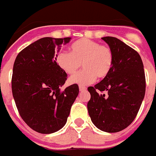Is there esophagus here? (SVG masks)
I'll use <instances>...</instances> for the list:
<instances>
[{
	"label": "esophagus",
	"mask_w": 156,
	"mask_h": 156,
	"mask_svg": "<svg viewBox=\"0 0 156 156\" xmlns=\"http://www.w3.org/2000/svg\"><path fill=\"white\" fill-rule=\"evenodd\" d=\"M79 88H80V91H81V92H83V91H86L87 90V87H84V86H80L79 87Z\"/></svg>",
	"instance_id": "1"
}]
</instances>
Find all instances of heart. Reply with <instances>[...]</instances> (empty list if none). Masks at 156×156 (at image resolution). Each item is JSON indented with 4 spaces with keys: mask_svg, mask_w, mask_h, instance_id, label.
Segmentation results:
<instances>
[{
    "mask_svg": "<svg viewBox=\"0 0 156 156\" xmlns=\"http://www.w3.org/2000/svg\"><path fill=\"white\" fill-rule=\"evenodd\" d=\"M70 50V53L62 51L58 54L56 62L69 75H74L82 64L84 69L70 78L71 83L89 84L97 77L103 79L109 74L113 65V54L108 47L83 38L74 42Z\"/></svg>",
    "mask_w": 156,
    "mask_h": 156,
    "instance_id": "heart-1",
    "label": "heart"
}]
</instances>
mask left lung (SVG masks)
Listing matches in <instances>:
<instances>
[{
	"instance_id": "8db88e82",
	"label": "left lung",
	"mask_w": 156,
	"mask_h": 156,
	"mask_svg": "<svg viewBox=\"0 0 156 156\" xmlns=\"http://www.w3.org/2000/svg\"><path fill=\"white\" fill-rule=\"evenodd\" d=\"M101 39L112 51L113 65L107 76L87 88L90 94L87 109L96 127L115 133L127 127L137 115L145 94V75L136 51L115 37Z\"/></svg>"
}]
</instances>
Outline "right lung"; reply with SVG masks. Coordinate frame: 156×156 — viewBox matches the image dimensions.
Returning a JSON list of instances; mask_svg holds the SVG:
<instances>
[{
    "mask_svg": "<svg viewBox=\"0 0 156 156\" xmlns=\"http://www.w3.org/2000/svg\"><path fill=\"white\" fill-rule=\"evenodd\" d=\"M71 37H44L19 52L13 66L12 90L24 122L35 131L52 133L65 126L79 94L73 84L61 91L67 74L56 62L62 44Z\"/></svg>",
    "mask_w": 156,
    "mask_h": 156,
    "instance_id": "right-lung-1",
    "label": "right lung"
}]
</instances>
